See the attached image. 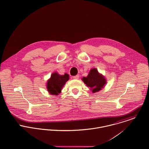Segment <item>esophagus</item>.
I'll list each match as a JSON object with an SVG mask.
<instances>
[{"label": "esophagus", "mask_w": 149, "mask_h": 149, "mask_svg": "<svg viewBox=\"0 0 149 149\" xmlns=\"http://www.w3.org/2000/svg\"><path fill=\"white\" fill-rule=\"evenodd\" d=\"M73 79H79V75H75V76H74L73 77Z\"/></svg>", "instance_id": "34e87169"}]
</instances>
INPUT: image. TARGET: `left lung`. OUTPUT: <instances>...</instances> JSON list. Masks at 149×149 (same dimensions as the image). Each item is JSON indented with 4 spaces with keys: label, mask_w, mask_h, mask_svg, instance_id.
<instances>
[{
    "label": "left lung",
    "mask_w": 149,
    "mask_h": 149,
    "mask_svg": "<svg viewBox=\"0 0 149 149\" xmlns=\"http://www.w3.org/2000/svg\"><path fill=\"white\" fill-rule=\"evenodd\" d=\"M82 80L90 87L93 93H95L104 88L107 83L105 77L100 74L96 68H92L90 71L87 77H83Z\"/></svg>",
    "instance_id": "left-lung-1"
}]
</instances>
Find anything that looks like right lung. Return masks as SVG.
<instances>
[{"label":"right lung","mask_w":149,"mask_h":149,"mask_svg":"<svg viewBox=\"0 0 149 149\" xmlns=\"http://www.w3.org/2000/svg\"><path fill=\"white\" fill-rule=\"evenodd\" d=\"M68 79L69 75L66 73L63 75H60L57 72H54L47 81V88L48 92L51 94L58 95Z\"/></svg>","instance_id":"1"}]
</instances>
